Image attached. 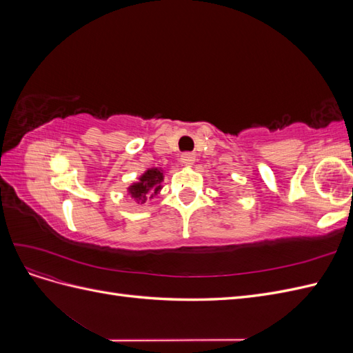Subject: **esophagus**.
Here are the masks:
<instances>
[{"label":"esophagus","mask_w":353,"mask_h":353,"mask_svg":"<svg viewBox=\"0 0 353 353\" xmlns=\"http://www.w3.org/2000/svg\"><path fill=\"white\" fill-rule=\"evenodd\" d=\"M181 162H183L184 166H191L196 162V154L193 153H184L181 156Z\"/></svg>","instance_id":"1"}]
</instances>
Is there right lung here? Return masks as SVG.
<instances>
[{"label": "right lung", "mask_w": 353, "mask_h": 353, "mask_svg": "<svg viewBox=\"0 0 353 353\" xmlns=\"http://www.w3.org/2000/svg\"><path fill=\"white\" fill-rule=\"evenodd\" d=\"M163 181V172L157 168H152V169H147L145 172L140 176V181L138 183L132 184L128 191H130V194L137 200V203H145L148 197H153L156 196L162 185L160 183Z\"/></svg>", "instance_id": "obj_1"}]
</instances>
